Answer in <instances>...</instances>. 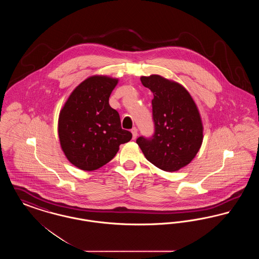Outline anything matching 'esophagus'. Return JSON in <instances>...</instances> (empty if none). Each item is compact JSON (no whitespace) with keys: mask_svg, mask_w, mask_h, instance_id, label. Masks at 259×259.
Wrapping results in <instances>:
<instances>
[{"mask_svg":"<svg viewBox=\"0 0 259 259\" xmlns=\"http://www.w3.org/2000/svg\"><path fill=\"white\" fill-rule=\"evenodd\" d=\"M131 132H132V135H133V139L135 140L136 138H137V136H138V129H137L136 127H134V128H132Z\"/></svg>","mask_w":259,"mask_h":259,"instance_id":"34e87169","label":"esophagus"}]
</instances>
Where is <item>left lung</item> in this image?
<instances>
[{
  "mask_svg": "<svg viewBox=\"0 0 259 259\" xmlns=\"http://www.w3.org/2000/svg\"><path fill=\"white\" fill-rule=\"evenodd\" d=\"M153 93L154 134L139 137L137 144L146 158L166 172L179 171L196 156L203 142V124L197 106L180 83L158 74L142 76Z\"/></svg>",
  "mask_w": 259,
  "mask_h": 259,
  "instance_id": "8db88e82",
  "label": "left lung"
}]
</instances>
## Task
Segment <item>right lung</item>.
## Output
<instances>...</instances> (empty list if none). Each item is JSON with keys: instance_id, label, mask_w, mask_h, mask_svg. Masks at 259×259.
Here are the masks:
<instances>
[{"instance_id": "obj_1", "label": "right lung", "mask_w": 259, "mask_h": 259, "mask_svg": "<svg viewBox=\"0 0 259 259\" xmlns=\"http://www.w3.org/2000/svg\"><path fill=\"white\" fill-rule=\"evenodd\" d=\"M117 78L93 75L74 88L62 108L58 135L67 159L83 171H94L115 156L132 139L121 128L118 112L109 104Z\"/></svg>"}]
</instances>
